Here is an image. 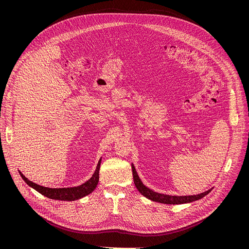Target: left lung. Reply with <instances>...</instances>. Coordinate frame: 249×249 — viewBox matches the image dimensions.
<instances>
[{
    "label": "left lung",
    "mask_w": 249,
    "mask_h": 249,
    "mask_svg": "<svg viewBox=\"0 0 249 249\" xmlns=\"http://www.w3.org/2000/svg\"><path fill=\"white\" fill-rule=\"evenodd\" d=\"M131 169H132V176H133V182L135 184V187L137 188L138 191L143 195L145 198L151 200V201H157V202H160V203H166V204H182V203H188L191 201H198L201 198H203L204 196H206L209 192H211L210 190L207 191H204L200 194L197 195H190V196H172V195H166V194H161V193H158L155 192L152 190L148 189L147 187H145L142 184L141 179L139 178L135 167L133 164H131Z\"/></svg>",
    "instance_id": "8db88e82"
}]
</instances>
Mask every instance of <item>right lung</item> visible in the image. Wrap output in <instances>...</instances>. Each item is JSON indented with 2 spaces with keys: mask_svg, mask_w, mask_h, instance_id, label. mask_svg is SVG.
<instances>
[{
  "mask_svg": "<svg viewBox=\"0 0 249 249\" xmlns=\"http://www.w3.org/2000/svg\"><path fill=\"white\" fill-rule=\"evenodd\" d=\"M101 161H102V159H100L94 174L90 179H89L87 182H85L80 186L72 187V188H59V189L46 188L30 181L28 178H25L20 172L19 174L24 181L27 183V185H29L31 188L35 189L36 191H38L39 193H41L42 195L48 197L49 199L60 200V201H75L89 195L96 189L99 182V172H100Z\"/></svg>",
  "mask_w": 249,
  "mask_h": 249,
  "instance_id": "obj_1",
  "label": "right lung"
}]
</instances>
